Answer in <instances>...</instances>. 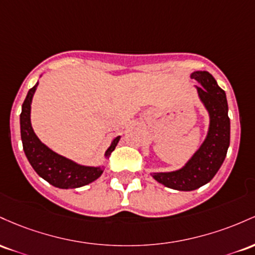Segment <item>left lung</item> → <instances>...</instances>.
Returning a JSON list of instances; mask_svg holds the SVG:
<instances>
[{
    "mask_svg": "<svg viewBox=\"0 0 255 255\" xmlns=\"http://www.w3.org/2000/svg\"><path fill=\"white\" fill-rule=\"evenodd\" d=\"M191 78L202 85L197 88V93L210 113L208 135L200 149L181 170L151 174L165 187L182 191L195 190L210 182L218 172L230 144V119L225 91L207 71H196Z\"/></svg>",
    "mask_w": 255,
    "mask_h": 255,
    "instance_id": "1",
    "label": "left lung"
}]
</instances>
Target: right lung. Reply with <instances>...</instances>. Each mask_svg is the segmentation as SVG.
<instances>
[{
  "label": "right lung",
  "instance_id": "1",
  "mask_svg": "<svg viewBox=\"0 0 255 255\" xmlns=\"http://www.w3.org/2000/svg\"><path fill=\"white\" fill-rule=\"evenodd\" d=\"M37 85L38 83L28 90L26 99L22 104L21 114H20V133H21L22 148H24L28 162L38 176L60 189H74V188L83 187L94 182L104 172L101 167L81 166L59 155L55 151L50 150L47 145L43 144L33 132L32 127H31L30 111L31 101H32ZM119 138L120 137L118 136L113 139L111 147L106 151V156H110L111 153L116 149Z\"/></svg>",
  "mask_w": 255,
  "mask_h": 255
}]
</instances>
